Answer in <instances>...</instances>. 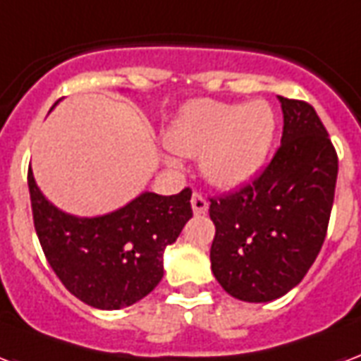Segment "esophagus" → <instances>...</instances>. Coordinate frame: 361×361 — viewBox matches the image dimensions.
Here are the masks:
<instances>
[{
  "label": "esophagus",
  "mask_w": 361,
  "mask_h": 361,
  "mask_svg": "<svg viewBox=\"0 0 361 361\" xmlns=\"http://www.w3.org/2000/svg\"><path fill=\"white\" fill-rule=\"evenodd\" d=\"M191 208L192 212L197 214V216H200V214H206L208 212V200L200 195V192H192L191 197Z\"/></svg>",
  "instance_id": "1"
}]
</instances>
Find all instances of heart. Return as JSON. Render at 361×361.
Listing matches in <instances>:
<instances>
[{"instance_id": "heart-1", "label": "heart", "mask_w": 361, "mask_h": 361, "mask_svg": "<svg viewBox=\"0 0 361 361\" xmlns=\"http://www.w3.org/2000/svg\"><path fill=\"white\" fill-rule=\"evenodd\" d=\"M276 130L272 107L195 102L166 132V145L187 157H200L202 174L219 187H236L263 166Z\"/></svg>"}]
</instances>
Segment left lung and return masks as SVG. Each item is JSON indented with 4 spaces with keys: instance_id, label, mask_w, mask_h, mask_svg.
Segmentation results:
<instances>
[{
    "instance_id": "8db88e82",
    "label": "left lung",
    "mask_w": 361,
    "mask_h": 361,
    "mask_svg": "<svg viewBox=\"0 0 361 361\" xmlns=\"http://www.w3.org/2000/svg\"><path fill=\"white\" fill-rule=\"evenodd\" d=\"M282 144L238 191L210 199L212 272L229 295L267 302L309 272L326 240L339 159L309 102L279 96Z\"/></svg>"
}]
</instances>
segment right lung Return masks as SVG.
Segmentation results:
<instances>
[{
  "instance_id": "obj_1",
  "label": "right lung",
  "mask_w": 361,
  "mask_h": 361,
  "mask_svg": "<svg viewBox=\"0 0 361 361\" xmlns=\"http://www.w3.org/2000/svg\"><path fill=\"white\" fill-rule=\"evenodd\" d=\"M54 107V106H52ZM32 214L49 265L66 290L90 307L117 310L134 305L161 282L164 247L192 217L191 189L162 197L142 192L119 210L77 217L59 210L27 170Z\"/></svg>"
}]
</instances>
